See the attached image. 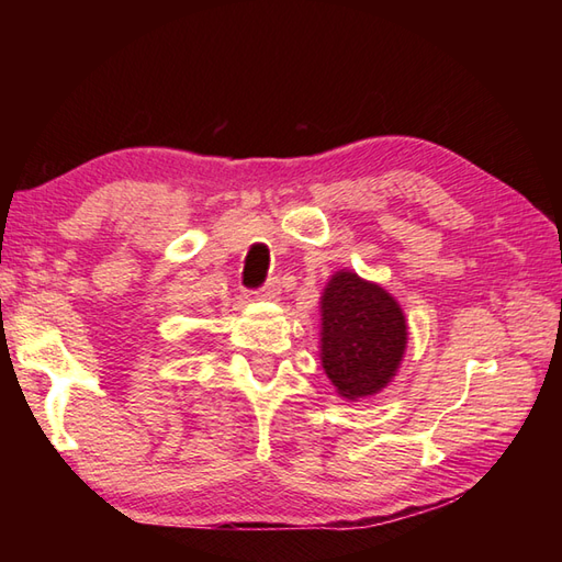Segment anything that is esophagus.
Instances as JSON below:
<instances>
[{"label":"esophagus","instance_id":"esophagus-1","mask_svg":"<svg viewBox=\"0 0 562 562\" xmlns=\"http://www.w3.org/2000/svg\"><path fill=\"white\" fill-rule=\"evenodd\" d=\"M256 296H260V300H268V302H274V300H280V282L278 280H268L266 284H262V288L256 292Z\"/></svg>","mask_w":562,"mask_h":562}]
</instances>
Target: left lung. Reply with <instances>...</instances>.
<instances>
[{
    "instance_id": "1",
    "label": "left lung",
    "mask_w": 562,
    "mask_h": 562,
    "mask_svg": "<svg viewBox=\"0 0 562 562\" xmlns=\"http://www.w3.org/2000/svg\"><path fill=\"white\" fill-rule=\"evenodd\" d=\"M321 362L342 398H362L396 374L408 340L401 306L379 284L338 272L321 300Z\"/></svg>"
}]
</instances>
